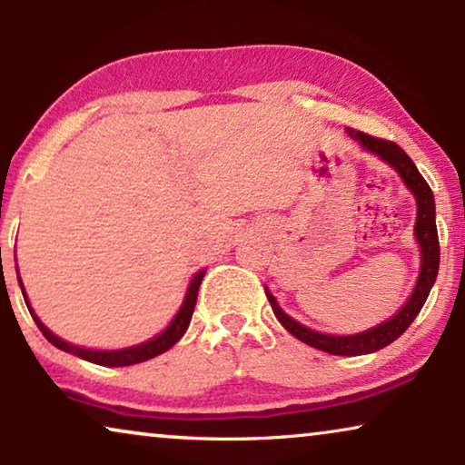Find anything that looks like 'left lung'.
Masks as SVG:
<instances>
[{
  "instance_id": "8db88e82",
  "label": "left lung",
  "mask_w": 465,
  "mask_h": 465,
  "mask_svg": "<svg viewBox=\"0 0 465 465\" xmlns=\"http://www.w3.org/2000/svg\"><path fill=\"white\" fill-rule=\"evenodd\" d=\"M352 140H357L366 151L379 154V157L385 161V163L391 165V168L401 176V181L408 189L412 191L414 200H417V223H414V236H417L419 249H420V270L417 284H414L412 295L408 297V302L401 306V311L393 314L391 319L385 321V323L372 327V330H366L361 333H352V336H330V333L312 331L297 323L295 319H291L287 312L278 306L276 297L265 289V295H268L272 311H274L276 319L281 321V325L287 330L291 336H295L302 342L311 344L312 349L325 351L330 355H368V352L385 349L387 344H391L393 340H398L401 333H404L414 317L423 308L427 295H430L431 287H434L436 276H438V265H440V244H438V229H436V203H434V193H431L430 184L425 183V178L419 174L417 165L412 163V159L401 151V148L391 140L374 138V135H368L363 132H357V129H346Z\"/></svg>"
}]
</instances>
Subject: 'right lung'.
I'll use <instances>...</instances> for the list:
<instances>
[{
    "label": "right lung",
    "mask_w": 465,
    "mask_h": 465,
    "mask_svg": "<svg viewBox=\"0 0 465 465\" xmlns=\"http://www.w3.org/2000/svg\"><path fill=\"white\" fill-rule=\"evenodd\" d=\"M203 274H206V270L197 272V274L193 276V281H191L189 289H187V295H184V302H183L181 311L176 312V317L172 319V323L165 327V330L161 331L159 336H154L153 340H146V342H142V344L129 346V349H119V351H91V349H83V346L70 344V342H65V340H61L59 336H54V333L48 330V327L42 323L38 317H35V312L31 311V306H29V302H27V295H25L21 276H18V284H21L25 304H27L31 317H34L35 325H38V330L42 331V336H45L48 342L54 344L61 351L72 352V355H76L80 359H86V361L97 363V366L121 368V366H134V363L148 361V359L157 357V355H161V352H165L168 349H172V346H174L178 340L184 336V331H187V327L191 323V317H193V308H195V302H197V291H200V284H202Z\"/></svg>",
    "instance_id": "obj_1"
}]
</instances>
